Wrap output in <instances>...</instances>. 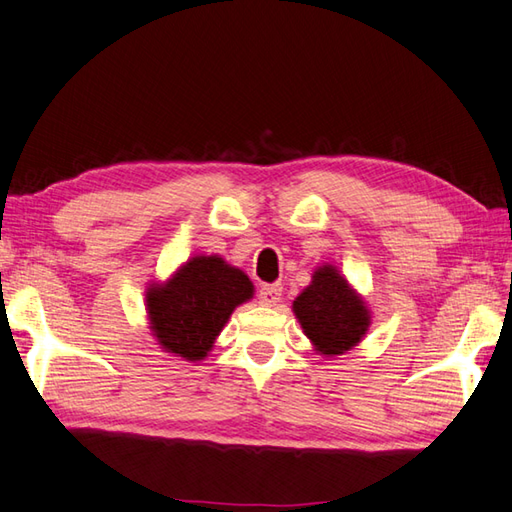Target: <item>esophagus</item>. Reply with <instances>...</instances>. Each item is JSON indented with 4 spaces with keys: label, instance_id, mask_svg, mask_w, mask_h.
Instances as JSON below:
<instances>
[{
    "label": "esophagus",
    "instance_id": "1",
    "mask_svg": "<svg viewBox=\"0 0 512 512\" xmlns=\"http://www.w3.org/2000/svg\"><path fill=\"white\" fill-rule=\"evenodd\" d=\"M281 292H283V288L279 283H266V285H261V288H259L257 299H259L261 305L272 307V305H277L281 301Z\"/></svg>",
    "mask_w": 512,
    "mask_h": 512
}]
</instances>
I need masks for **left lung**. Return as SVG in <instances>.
I'll return each mask as SVG.
<instances>
[{
  "label": "left lung",
  "instance_id": "1",
  "mask_svg": "<svg viewBox=\"0 0 512 512\" xmlns=\"http://www.w3.org/2000/svg\"><path fill=\"white\" fill-rule=\"evenodd\" d=\"M294 316L323 355H340L353 349L371 325V312L338 268L320 266L312 283L292 303Z\"/></svg>",
  "mask_w": 512,
  "mask_h": 512
}]
</instances>
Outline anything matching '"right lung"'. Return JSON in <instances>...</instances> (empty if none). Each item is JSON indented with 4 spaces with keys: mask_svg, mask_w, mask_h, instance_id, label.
Instances as JSON below:
<instances>
[{
    "mask_svg": "<svg viewBox=\"0 0 512 512\" xmlns=\"http://www.w3.org/2000/svg\"><path fill=\"white\" fill-rule=\"evenodd\" d=\"M253 299V283L218 255H196L146 292L150 331L165 353L187 362L207 358L237 305Z\"/></svg>",
    "mask_w": 512,
    "mask_h": 512,
    "instance_id": "obj_1",
    "label": "right lung"
}]
</instances>
